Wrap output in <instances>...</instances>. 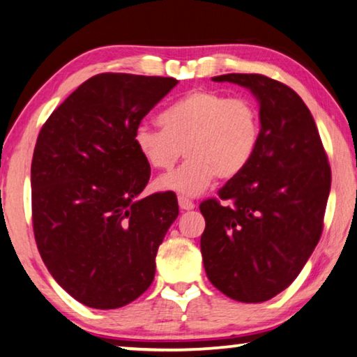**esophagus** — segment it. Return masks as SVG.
I'll list each match as a JSON object with an SVG mask.
<instances>
[{"instance_id":"34e87169","label":"esophagus","mask_w":357,"mask_h":357,"mask_svg":"<svg viewBox=\"0 0 357 357\" xmlns=\"http://www.w3.org/2000/svg\"><path fill=\"white\" fill-rule=\"evenodd\" d=\"M178 204H179V208L181 210H192L195 207V204L192 202V200L188 199V197H184V195H179Z\"/></svg>"}]
</instances>
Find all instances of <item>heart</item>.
Masks as SVG:
<instances>
[{
    "mask_svg": "<svg viewBox=\"0 0 357 357\" xmlns=\"http://www.w3.org/2000/svg\"><path fill=\"white\" fill-rule=\"evenodd\" d=\"M160 126L140 124L134 145L150 168L178 169L157 181L163 190L202 194L215 178L229 179L252 162L260 140L259 109L248 98H231L217 90L194 89L158 116Z\"/></svg>",
    "mask_w": 357,
    "mask_h": 357,
    "instance_id": "obj_1",
    "label": "heart"
}]
</instances>
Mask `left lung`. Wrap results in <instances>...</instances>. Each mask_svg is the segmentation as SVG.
Masks as SVG:
<instances>
[{
  "mask_svg": "<svg viewBox=\"0 0 357 357\" xmlns=\"http://www.w3.org/2000/svg\"><path fill=\"white\" fill-rule=\"evenodd\" d=\"M215 82L249 89L259 102L260 140L243 173L204 200V267L215 288L239 303H264L288 288L324 229L331 172L303 98L262 74Z\"/></svg>",
  "mask_w": 357,
  "mask_h": 357,
  "instance_id": "1",
  "label": "left lung"
}]
</instances>
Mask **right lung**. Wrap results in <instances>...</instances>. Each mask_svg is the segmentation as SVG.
<instances>
[{
  "label": "right lung",
  "mask_w": 357,
  "mask_h": 357,
  "mask_svg": "<svg viewBox=\"0 0 357 357\" xmlns=\"http://www.w3.org/2000/svg\"><path fill=\"white\" fill-rule=\"evenodd\" d=\"M176 84L97 74L38 134L30 168L35 241L52 277L89 307H123L153 281L155 257L179 207L173 192L139 195L150 167L134 132Z\"/></svg>",
  "instance_id": "add662e5"
}]
</instances>
